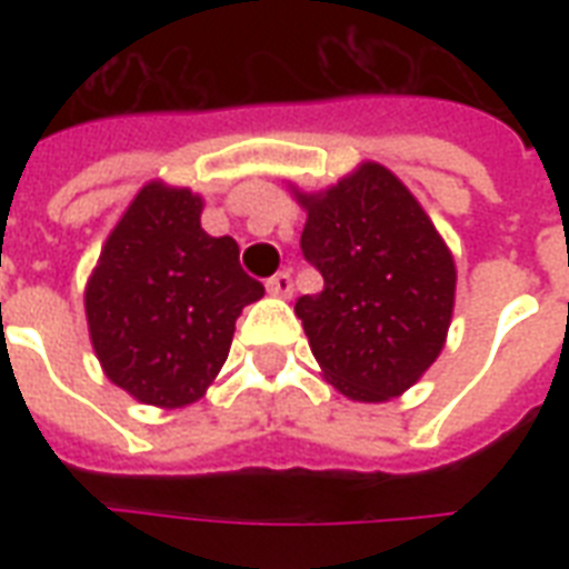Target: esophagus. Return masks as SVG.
Wrapping results in <instances>:
<instances>
[{"instance_id":"1","label":"esophagus","mask_w":569,"mask_h":569,"mask_svg":"<svg viewBox=\"0 0 569 569\" xmlns=\"http://www.w3.org/2000/svg\"><path fill=\"white\" fill-rule=\"evenodd\" d=\"M292 274L289 271H277L274 277H268L266 289L268 295H274V298H289L292 295Z\"/></svg>"}]
</instances>
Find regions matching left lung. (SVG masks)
<instances>
[{
  "label": "left lung",
  "mask_w": 569,
  "mask_h": 569,
  "mask_svg": "<svg viewBox=\"0 0 569 569\" xmlns=\"http://www.w3.org/2000/svg\"><path fill=\"white\" fill-rule=\"evenodd\" d=\"M303 259L319 295L295 303L312 357L355 401H387L437 360L455 307V259L431 218L375 162L325 194H301Z\"/></svg>",
  "instance_id": "left-lung-1"
}]
</instances>
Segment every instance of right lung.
I'll list each match as a JSON object with an SVG mask.
<instances>
[{"label":"right lung","mask_w":569,"mask_h":569,"mask_svg":"<svg viewBox=\"0 0 569 569\" xmlns=\"http://www.w3.org/2000/svg\"><path fill=\"white\" fill-rule=\"evenodd\" d=\"M200 209L189 189L144 186L84 289L102 369L144 405L182 407L203 396L230 355L236 319L266 295L230 236H206Z\"/></svg>","instance_id":"1"}]
</instances>
